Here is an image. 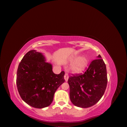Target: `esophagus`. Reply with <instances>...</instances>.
<instances>
[{
  "label": "esophagus",
  "instance_id": "34e87169",
  "mask_svg": "<svg viewBox=\"0 0 127 127\" xmlns=\"http://www.w3.org/2000/svg\"><path fill=\"white\" fill-rule=\"evenodd\" d=\"M64 78L65 80H66V81L67 82L68 79V78H69V75H68L67 73H65V74L64 75Z\"/></svg>",
  "mask_w": 127,
  "mask_h": 127
}]
</instances>
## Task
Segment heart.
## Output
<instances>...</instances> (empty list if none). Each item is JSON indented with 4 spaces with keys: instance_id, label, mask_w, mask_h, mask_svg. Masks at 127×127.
I'll return each instance as SVG.
<instances>
[{
    "instance_id": "heart-1",
    "label": "heart",
    "mask_w": 127,
    "mask_h": 127,
    "mask_svg": "<svg viewBox=\"0 0 127 127\" xmlns=\"http://www.w3.org/2000/svg\"><path fill=\"white\" fill-rule=\"evenodd\" d=\"M72 62L75 61L72 64L71 67V69L72 71L76 73L82 72L87 67L88 60L85 56L80 57L78 58L77 56L72 57L71 59Z\"/></svg>"
}]
</instances>
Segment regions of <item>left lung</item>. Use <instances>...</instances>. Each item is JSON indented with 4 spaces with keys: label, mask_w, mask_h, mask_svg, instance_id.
<instances>
[{
    "label": "left lung",
    "mask_w": 127,
    "mask_h": 127,
    "mask_svg": "<svg viewBox=\"0 0 127 127\" xmlns=\"http://www.w3.org/2000/svg\"><path fill=\"white\" fill-rule=\"evenodd\" d=\"M68 83L73 104L83 108L95 104L104 93L107 83L106 66L101 56L92 60L83 74H72Z\"/></svg>",
    "instance_id": "1"
}]
</instances>
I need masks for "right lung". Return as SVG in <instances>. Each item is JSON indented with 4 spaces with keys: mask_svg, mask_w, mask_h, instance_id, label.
<instances>
[{
    "mask_svg": "<svg viewBox=\"0 0 127 127\" xmlns=\"http://www.w3.org/2000/svg\"><path fill=\"white\" fill-rule=\"evenodd\" d=\"M64 72L56 74L51 64L36 50L29 51L18 65L16 84L18 93L25 103L41 109L52 103L56 90L64 82Z\"/></svg>",
    "mask_w": 127,
    "mask_h": 127,
    "instance_id": "right-lung-1",
    "label": "right lung"
}]
</instances>
